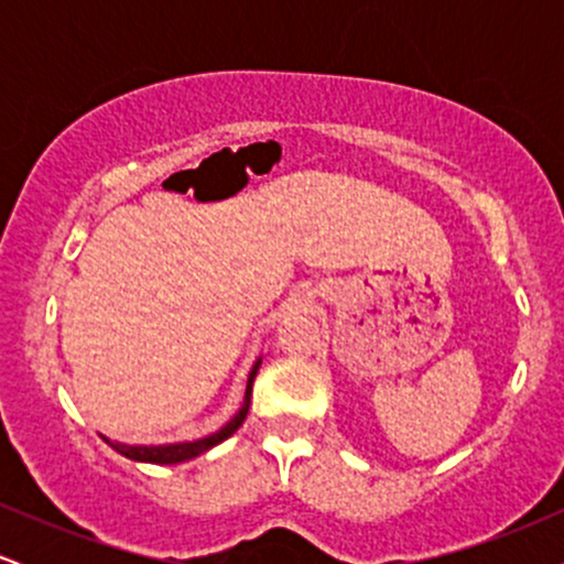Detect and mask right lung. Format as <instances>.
Here are the masks:
<instances>
[{
  "label": "right lung",
  "instance_id": "1",
  "mask_svg": "<svg viewBox=\"0 0 564 564\" xmlns=\"http://www.w3.org/2000/svg\"><path fill=\"white\" fill-rule=\"evenodd\" d=\"M260 364L262 360H257L254 368L249 371V381H246V394H243V403L238 408L236 416L230 419L228 424L223 426V430H217L215 435H206L200 440H193V443H172V445H124V443H113V440L102 437L108 445L116 453H121V456L132 458V462H145V464H180V462H187V458H196L200 453H206L209 448H215V445L223 443V440H228L232 432L238 430V426L243 424L246 413H249V403H251V384H254V377L257 371H260Z\"/></svg>",
  "mask_w": 564,
  "mask_h": 564
}]
</instances>
